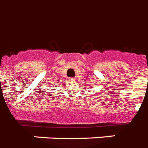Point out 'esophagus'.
Returning a JSON list of instances; mask_svg holds the SVG:
<instances>
[{
  "instance_id": "34e87169",
  "label": "esophagus",
  "mask_w": 148,
  "mask_h": 148,
  "mask_svg": "<svg viewBox=\"0 0 148 148\" xmlns=\"http://www.w3.org/2000/svg\"><path fill=\"white\" fill-rule=\"evenodd\" d=\"M69 81H70V82H75V78H69Z\"/></svg>"
}]
</instances>
